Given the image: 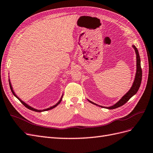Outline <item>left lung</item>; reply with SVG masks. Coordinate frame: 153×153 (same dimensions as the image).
Returning a JSON list of instances; mask_svg holds the SVG:
<instances>
[{
    "label": "left lung",
    "instance_id": "8db88e82",
    "mask_svg": "<svg viewBox=\"0 0 153 153\" xmlns=\"http://www.w3.org/2000/svg\"><path fill=\"white\" fill-rule=\"evenodd\" d=\"M133 48H134V50L135 51L136 53V55H137V72H136V75H135V80L134 82V84H133V85L131 86V88H130V90L128 91L126 95H125L122 97L121 99L120 100H119V102H117L116 104H114V105H112L111 107H103V106H100V105H98L96 103H93L91 101H90L88 100L90 102H91L93 104H95L97 106H99L101 107H105L106 109H116L117 107H120L122 105H123L126 103L128 101L131 97H132L134 95H135L137 92L139 90L140 86V84H141V81H142V68H141V66H140V56H139V51H138L137 48L135 46H133Z\"/></svg>",
    "mask_w": 153,
    "mask_h": 153
}]
</instances>
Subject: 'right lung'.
Instances as JSON below:
<instances>
[{"instance_id":"1","label":"right lung","mask_w":153,"mask_h":153,"mask_svg":"<svg viewBox=\"0 0 153 153\" xmlns=\"http://www.w3.org/2000/svg\"><path fill=\"white\" fill-rule=\"evenodd\" d=\"M9 86H10V88H11V91H12V93H13V94L14 95V96H15L17 98H18V99L19 100V101H20L21 102V103H22V104L25 106V107H26L27 108V109H30V110H32V111H36V112H42V111H48V110H50V109H53V108H54V107H56L58 104H59V103H60V102L62 101V97H63V96L62 97V98H60V100H59V102L56 103V105H54V106H53V107H50V108H48V109H44V110H42V111H41V110H37V109H33V108H32V107H31L30 106H29V105H28L27 104V103H25V102H23L22 100H21L20 99H19V98L15 95V93H14V91H13V88H12V86H11V82H10V81H9Z\"/></svg>"}]
</instances>
